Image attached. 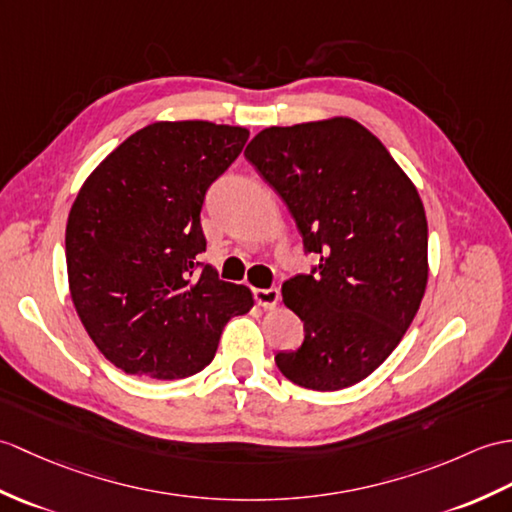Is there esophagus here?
Wrapping results in <instances>:
<instances>
[{
    "label": "esophagus",
    "mask_w": 512,
    "mask_h": 512,
    "mask_svg": "<svg viewBox=\"0 0 512 512\" xmlns=\"http://www.w3.org/2000/svg\"><path fill=\"white\" fill-rule=\"evenodd\" d=\"M253 296H255V301H257V305H261V307H275L277 303H279V290L277 288H268V290H261V288H257V290H253Z\"/></svg>",
    "instance_id": "1"
}]
</instances>
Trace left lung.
<instances>
[{"label":"left lung","instance_id":"8db88e82","mask_svg":"<svg viewBox=\"0 0 512 512\" xmlns=\"http://www.w3.org/2000/svg\"><path fill=\"white\" fill-rule=\"evenodd\" d=\"M244 157L275 189L320 257L283 283L303 320L296 351L275 355L303 388L362 382L395 351L427 285V220L417 187L371 130L349 117L270 126Z\"/></svg>","mask_w":512,"mask_h":512}]
</instances>
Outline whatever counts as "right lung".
I'll return each mask as SVG.
<instances>
[{"instance_id":"add662e5","label":"right lung","mask_w":512,"mask_h":512,"mask_svg":"<svg viewBox=\"0 0 512 512\" xmlns=\"http://www.w3.org/2000/svg\"><path fill=\"white\" fill-rule=\"evenodd\" d=\"M242 126L154 122L117 146L71 205L69 292L89 338L128 375L181 379L216 355L229 318L253 307L246 285L218 279L200 211L240 157Z\"/></svg>"}]
</instances>
